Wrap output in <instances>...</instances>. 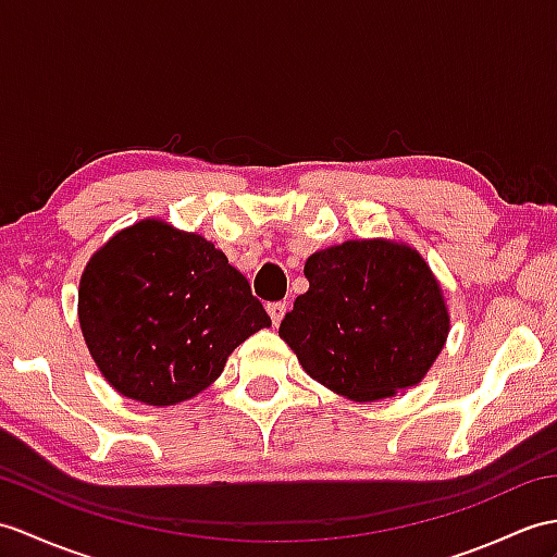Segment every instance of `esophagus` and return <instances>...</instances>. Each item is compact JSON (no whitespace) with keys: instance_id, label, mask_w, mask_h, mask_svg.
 <instances>
[{"instance_id":"1","label":"esophagus","mask_w":557,"mask_h":557,"mask_svg":"<svg viewBox=\"0 0 557 557\" xmlns=\"http://www.w3.org/2000/svg\"><path fill=\"white\" fill-rule=\"evenodd\" d=\"M268 313H270V320H273V325H280L284 313H287V304H284V301L268 304Z\"/></svg>"}]
</instances>
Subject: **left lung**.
Masks as SVG:
<instances>
[{
	"mask_svg": "<svg viewBox=\"0 0 557 557\" xmlns=\"http://www.w3.org/2000/svg\"><path fill=\"white\" fill-rule=\"evenodd\" d=\"M308 292L280 322L301 368L358 404L416 386L442 354L450 313L442 282L418 249L348 239L306 258Z\"/></svg>",
	"mask_w": 557,
	"mask_h": 557,
	"instance_id": "left-lung-1",
	"label": "left lung"
}]
</instances>
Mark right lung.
Here are the masks:
<instances>
[{"label":"right lung","instance_id":"add662e5","mask_svg":"<svg viewBox=\"0 0 557 557\" xmlns=\"http://www.w3.org/2000/svg\"><path fill=\"white\" fill-rule=\"evenodd\" d=\"M77 320L103 380L159 408L201 394L242 342L270 327L227 256L161 218L123 227L92 253Z\"/></svg>","mask_w":557,"mask_h":557}]
</instances>
